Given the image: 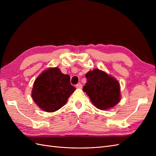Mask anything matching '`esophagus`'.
I'll return each mask as SVG.
<instances>
[{
    "instance_id": "obj_1",
    "label": "esophagus",
    "mask_w": 156,
    "mask_h": 156,
    "mask_svg": "<svg viewBox=\"0 0 156 156\" xmlns=\"http://www.w3.org/2000/svg\"><path fill=\"white\" fill-rule=\"evenodd\" d=\"M82 87H83V85H82V84H81V83H78V84H77V85H76V87H77V88H81Z\"/></svg>"
}]
</instances>
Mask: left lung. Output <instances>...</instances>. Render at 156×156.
Listing matches in <instances>:
<instances>
[{
  "instance_id": "1",
  "label": "left lung",
  "mask_w": 156,
  "mask_h": 156,
  "mask_svg": "<svg viewBox=\"0 0 156 156\" xmlns=\"http://www.w3.org/2000/svg\"><path fill=\"white\" fill-rule=\"evenodd\" d=\"M87 82L83 89L94 106L105 111L114 107L121 99L120 83L111 75L97 68L85 75Z\"/></svg>"
}]
</instances>
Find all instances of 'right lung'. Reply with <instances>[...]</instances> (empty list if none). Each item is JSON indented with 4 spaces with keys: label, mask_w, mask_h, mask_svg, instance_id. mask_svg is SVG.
I'll return each mask as SVG.
<instances>
[{
    "label": "right lung",
    "mask_w": 156,
    "mask_h": 156,
    "mask_svg": "<svg viewBox=\"0 0 156 156\" xmlns=\"http://www.w3.org/2000/svg\"><path fill=\"white\" fill-rule=\"evenodd\" d=\"M75 90L68 75L63 74L57 67L49 68L36 79L31 96L41 110L53 112L62 107Z\"/></svg>",
    "instance_id": "1"
}]
</instances>
